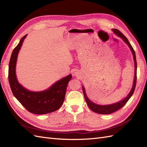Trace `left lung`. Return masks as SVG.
Returning a JSON list of instances; mask_svg holds the SVG:
<instances>
[{"mask_svg": "<svg viewBox=\"0 0 147 147\" xmlns=\"http://www.w3.org/2000/svg\"><path fill=\"white\" fill-rule=\"evenodd\" d=\"M113 32L117 35L118 36L121 37L123 40L125 42L127 45L129 46V47L130 48L131 50L133 56H134V65H135V75H134V83H133V86L132 88L131 89V90L130 91V92L129 93V94L126 96V97H125L123 100L119 101L118 102H117V103H115L113 104H110V105H97L94 104V102H92V101H91L90 99H88V97H87L86 92H85V90L83 87H82L83 88V94L84 96V99H85V100L86 102V103L90 108L92 111L94 112L97 113L99 114H110L112 113L115 112H116L118 110L120 109L121 108H122L125 105L127 102L131 98V97L132 96L133 93L134 92L135 88H136V81H137V61H136V53H135V51L133 49L132 47L131 46V43L129 42L127 38L124 36V35L120 32V31L117 29H112Z\"/></svg>", "mask_w": 147, "mask_h": 147, "instance_id": "left-lung-1", "label": "left lung"}]
</instances>
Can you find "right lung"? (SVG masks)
<instances>
[{
    "label": "right lung",
    "mask_w": 147,
    "mask_h": 147,
    "mask_svg": "<svg viewBox=\"0 0 147 147\" xmlns=\"http://www.w3.org/2000/svg\"><path fill=\"white\" fill-rule=\"evenodd\" d=\"M27 35L20 40L13 50L8 66V81L13 95L29 112L43 115L55 112L63 105L67 87L72 78V75L64 77L56 82L48 90L40 92H32L26 90L17 80L15 69L18 55Z\"/></svg>",
    "instance_id": "obj_1"
}]
</instances>
